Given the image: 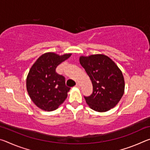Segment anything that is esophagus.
Here are the masks:
<instances>
[{
	"instance_id": "34e87169",
	"label": "esophagus",
	"mask_w": 150,
	"mask_h": 150,
	"mask_svg": "<svg viewBox=\"0 0 150 150\" xmlns=\"http://www.w3.org/2000/svg\"><path fill=\"white\" fill-rule=\"evenodd\" d=\"M75 87H77V88H80V87H81V85H80V83H77V84H76Z\"/></svg>"
}]
</instances>
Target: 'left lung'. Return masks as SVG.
Returning <instances> with one entry per match:
<instances>
[{"instance_id":"1","label":"left lung","mask_w":150,"mask_h":150,"mask_svg":"<svg viewBox=\"0 0 150 150\" xmlns=\"http://www.w3.org/2000/svg\"><path fill=\"white\" fill-rule=\"evenodd\" d=\"M79 62L93 84L92 95L84 96L88 106L99 112L115 107L122 97L125 88L120 68L110 57L103 54L81 55Z\"/></svg>"}]
</instances>
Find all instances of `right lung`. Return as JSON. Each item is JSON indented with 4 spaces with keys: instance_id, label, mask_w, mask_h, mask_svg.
Returning <instances> with one entry per match:
<instances>
[{
    "instance_id": "obj_1",
    "label": "right lung",
    "mask_w": 150,
    "mask_h": 150,
    "mask_svg": "<svg viewBox=\"0 0 150 150\" xmlns=\"http://www.w3.org/2000/svg\"><path fill=\"white\" fill-rule=\"evenodd\" d=\"M71 55L45 53L30 68L26 78V89L32 102L39 108L47 112L55 110L67 97L70 88L65 85V77L58 75L55 69Z\"/></svg>"
}]
</instances>
